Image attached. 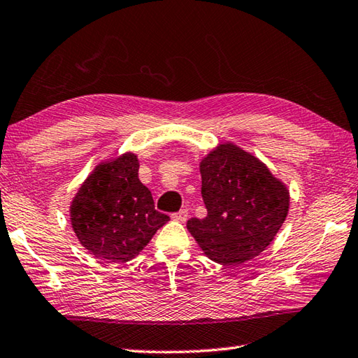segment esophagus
<instances>
[{"mask_svg":"<svg viewBox=\"0 0 358 358\" xmlns=\"http://www.w3.org/2000/svg\"><path fill=\"white\" fill-rule=\"evenodd\" d=\"M171 217H173L174 221H178V222H185L188 220V211L187 210H180V211H178V213H174Z\"/></svg>","mask_w":358,"mask_h":358,"instance_id":"34e87169","label":"esophagus"}]
</instances>
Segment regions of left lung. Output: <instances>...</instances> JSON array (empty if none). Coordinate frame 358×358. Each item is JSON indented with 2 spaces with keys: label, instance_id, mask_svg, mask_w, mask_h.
Returning a JSON list of instances; mask_svg holds the SVG:
<instances>
[{
  "label": "left lung",
  "instance_id": "obj_1",
  "mask_svg": "<svg viewBox=\"0 0 358 358\" xmlns=\"http://www.w3.org/2000/svg\"><path fill=\"white\" fill-rule=\"evenodd\" d=\"M199 171L207 216L192 217L187 229L201 250L225 266L258 257L286 221L287 185L261 159L230 141L210 150Z\"/></svg>",
  "mask_w": 358,
  "mask_h": 358
}]
</instances>
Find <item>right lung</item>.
I'll return each mask as SVG.
<instances>
[{"label":"right lung","instance_id":"1","mask_svg":"<svg viewBox=\"0 0 358 358\" xmlns=\"http://www.w3.org/2000/svg\"><path fill=\"white\" fill-rule=\"evenodd\" d=\"M138 159L127 151L101 160L71 201L72 230L85 249L106 262H128L148 245L170 217L155 210L138 179Z\"/></svg>","mask_w":358,"mask_h":358}]
</instances>
